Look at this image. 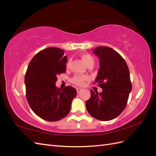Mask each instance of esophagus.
I'll return each mask as SVG.
<instances>
[{
    "mask_svg": "<svg viewBox=\"0 0 156 156\" xmlns=\"http://www.w3.org/2000/svg\"><path fill=\"white\" fill-rule=\"evenodd\" d=\"M81 91H82V89L81 88H77V94H79V92H81Z\"/></svg>",
    "mask_w": 156,
    "mask_h": 156,
    "instance_id": "1",
    "label": "esophagus"
}]
</instances>
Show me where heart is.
I'll return each instance as SVG.
<instances>
[{
    "mask_svg": "<svg viewBox=\"0 0 156 156\" xmlns=\"http://www.w3.org/2000/svg\"><path fill=\"white\" fill-rule=\"evenodd\" d=\"M81 58L83 61V62L87 66H93L94 63V57L89 54L84 53L81 55ZM70 66V60H68L66 62V67L69 68ZM89 79V77L87 75H75L72 79V82L77 86H83L84 85L85 81H88Z\"/></svg>",
    "mask_w": 156,
    "mask_h": 156,
    "instance_id": "obj_1",
    "label": "heart"
}]
</instances>
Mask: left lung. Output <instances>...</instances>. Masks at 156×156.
<instances>
[{
	"mask_svg": "<svg viewBox=\"0 0 156 156\" xmlns=\"http://www.w3.org/2000/svg\"><path fill=\"white\" fill-rule=\"evenodd\" d=\"M93 53L100 58V68L96 78L103 90L94 92L86 101L88 113L101 121H108L119 116L127 105L132 89L128 66L115 50L106 46L98 47Z\"/></svg>",
	"mask_w": 156,
	"mask_h": 156,
	"instance_id": "1",
	"label": "left lung"
}]
</instances>
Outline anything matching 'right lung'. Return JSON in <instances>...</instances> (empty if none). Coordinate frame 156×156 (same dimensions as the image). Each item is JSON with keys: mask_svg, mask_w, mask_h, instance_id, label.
Masks as SVG:
<instances>
[{"mask_svg": "<svg viewBox=\"0 0 156 156\" xmlns=\"http://www.w3.org/2000/svg\"><path fill=\"white\" fill-rule=\"evenodd\" d=\"M64 51L48 48L38 52L28 66L25 77L26 98L35 114L47 121L60 120L70 111L77 91L70 86L56 87L58 75L66 72Z\"/></svg>", "mask_w": 156, "mask_h": 156, "instance_id": "obj_1", "label": "right lung"}]
</instances>
